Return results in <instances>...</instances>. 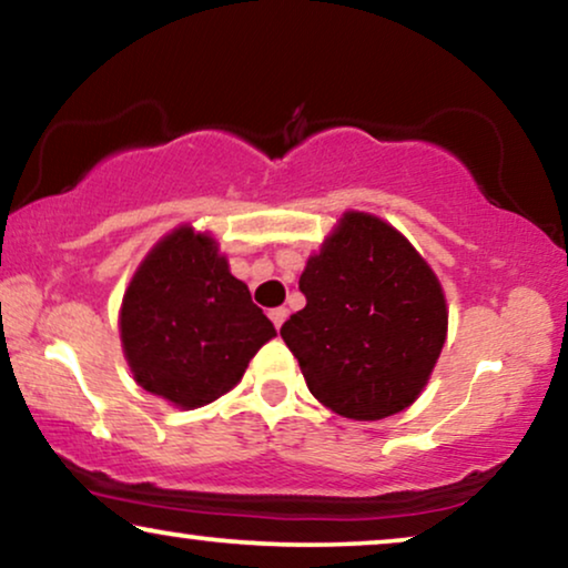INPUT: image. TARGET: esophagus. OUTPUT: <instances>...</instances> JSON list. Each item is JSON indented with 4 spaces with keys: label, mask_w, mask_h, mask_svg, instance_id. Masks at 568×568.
I'll list each match as a JSON object with an SVG mask.
<instances>
[{
    "label": "esophagus",
    "mask_w": 568,
    "mask_h": 568,
    "mask_svg": "<svg viewBox=\"0 0 568 568\" xmlns=\"http://www.w3.org/2000/svg\"><path fill=\"white\" fill-rule=\"evenodd\" d=\"M270 318H273V324L277 326V329H281L283 322L287 318V308H285V306H277V308H273V311H270Z\"/></svg>",
    "instance_id": "1"
}]
</instances>
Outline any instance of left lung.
Here are the masks:
<instances>
[{"label": "left lung", "mask_w": 568, "mask_h": 568, "mask_svg": "<svg viewBox=\"0 0 568 568\" xmlns=\"http://www.w3.org/2000/svg\"><path fill=\"white\" fill-rule=\"evenodd\" d=\"M298 287L306 308L287 318L281 337L326 409L375 422L417 402L443 353L447 303L402 231L345 211Z\"/></svg>", "instance_id": "1"}]
</instances>
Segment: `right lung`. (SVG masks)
Returning a JSON list of instances; mask_svg holds the SVG:
<instances>
[{"mask_svg": "<svg viewBox=\"0 0 568 568\" xmlns=\"http://www.w3.org/2000/svg\"><path fill=\"white\" fill-rule=\"evenodd\" d=\"M118 326L133 381L178 409L234 388L277 334L250 287L231 275L219 242L190 223L159 239L135 267Z\"/></svg>", "mask_w": 568, "mask_h": 568, "instance_id": "obj_1", "label": "right lung"}]
</instances>
